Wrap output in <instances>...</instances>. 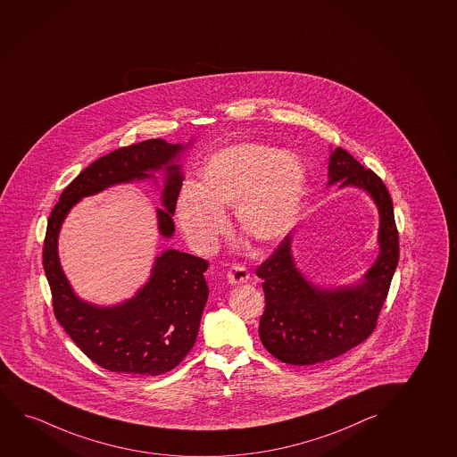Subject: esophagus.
<instances>
[{
    "instance_id": "esophagus-1",
    "label": "esophagus",
    "mask_w": 457,
    "mask_h": 457,
    "mask_svg": "<svg viewBox=\"0 0 457 457\" xmlns=\"http://www.w3.org/2000/svg\"><path fill=\"white\" fill-rule=\"evenodd\" d=\"M227 278H228V283L237 286V284L247 283V281H249L250 273L245 267L237 264V266L231 267L230 270H228Z\"/></svg>"
}]
</instances>
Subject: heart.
Wrapping results in <instances>:
<instances>
[{
  "instance_id": "b5f03b06",
  "label": "heart",
  "mask_w": 457,
  "mask_h": 457,
  "mask_svg": "<svg viewBox=\"0 0 457 457\" xmlns=\"http://www.w3.org/2000/svg\"><path fill=\"white\" fill-rule=\"evenodd\" d=\"M306 188L300 159L267 144H239L216 153L199 185H185L176 216L188 243L213 249L226 231L224 208L233 207L237 228L250 243L269 247L294 226Z\"/></svg>"
}]
</instances>
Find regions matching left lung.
Returning <instances> with one entry per match:
<instances>
[{
	"mask_svg": "<svg viewBox=\"0 0 457 457\" xmlns=\"http://www.w3.org/2000/svg\"><path fill=\"white\" fill-rule=\"evenodd\" d=\"M337 182L340 188H361L376 203L380 214V253L360 283L321 289L296 269L292 237H284L256 269L266 295L260 338L267 351L283 363H321L359 346L376 329L399 262V231L383 180L338 146L329 157L328 185Z\"/></svg>",
	"mask_w": 457,
	"mask_h": 457,
	"instance_id": "8db88e82",
	"label": "left lung"
}]
</instances>
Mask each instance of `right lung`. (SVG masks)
<instances>
[{"label": "right lung", "instance_id": "add662e5", "mask_svg": "<svg viewBox=\"0 0 457 457\" xmlns=\"http://www.w3.org/2000/svg\"><path fill=\"white\" fill-rule=\"evenodd\" d=\"M185 148L162 139L123 146L85 168L64 188L47 220L43 267L53 294L54 315L71 340L94 363L117 374L161 376L174 370L196 341L208 286V262L170 249L156 258L148 283L136 296L112 307L81 301L64 277L57 239L66 214L81 197L133 180L153 179L162 170V205L157 224L163 237L174 233L173 216L179 188L180 165L174 159Z\"/></svg>", "mask_w": 457, "mask_h": 457}]
</instances>
